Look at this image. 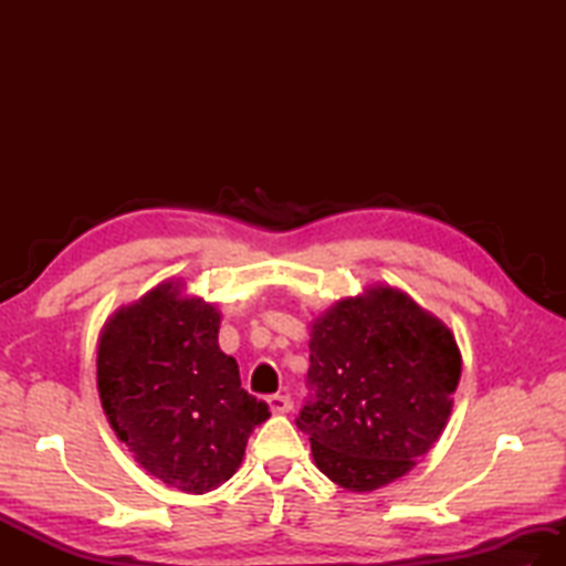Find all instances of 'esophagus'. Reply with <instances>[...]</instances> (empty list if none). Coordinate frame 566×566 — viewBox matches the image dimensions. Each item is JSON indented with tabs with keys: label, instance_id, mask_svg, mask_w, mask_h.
<instances>
[{
	"label": "esophagus",
	"instance_id": "esophagus-1",
	"mask_svg": "<svg viewBox=\"0 0 566 566\" xmlns=\"http://www.w3.org/2000/svg\"><path fill=\"white\" fill-rule=\"evenodd\" d=\"M268 403H270V411L272 413H290L292 406H294L292 396H286V394H272L270 399H268Z\"/></svg>",
	"mask_w": 566,
	"mask_h": 566
}]
</instances>
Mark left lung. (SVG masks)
I'll return each mask as SVG.
<instances>
[{
	"label": "left lung",
	"mask_w": 566,
	"mask_h": 566,
	"mask_svg": "<svg viewBox=\"0 0 566 566\" xmlns=\"http://www.w3.org/2000/svg\"><path fill=\"white\" fill-rule=\"evenodd\" d=\"M308 399L296 416L316 467L347 491L403 476L440 438L462 357L411 296L375 286L311 328Z\"/></svg>",
	"instance_id": "obj_1"
}]
</instances>
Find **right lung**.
I'll list each match as a JSON object with an SVG mask.
<instances>
[{"label": "right lung", "instance_id": "right-lung-1", "mask_svg": "<svg viewBox=\"0 0 566 566\" xmlns=\"http://www.w3.org/2000/svg\"><path fill=\"white\" fill-rule=\"evenodd\" d=\"M177 286L160 284L106 323L97 387L143 469L177 491L207 494L235 474L270 406L240 387L238 363L221 353L219 311Z\"/></svg>", "mask_w": 566, "mask_h": 566}]
</instances>
